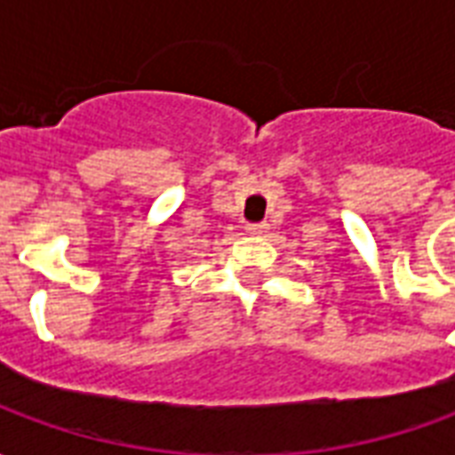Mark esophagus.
Wrapping results in <instances>:
<instances>
[{"mask_svg":"<svg viewBox=\"0 0 455 455\" xmlns=\"http://www.w3.org/2000/svg\"><path fill=\"white\" fill-rule=\"evenodd\" d=\"M246 231L251 234V236H263L267 231V224L266 221H258V224H248Z\"/></svg>","mask_w":455,"mask_h":455,"instance_id":"esophagus-1","label":"esophagus"}]
</instances>
